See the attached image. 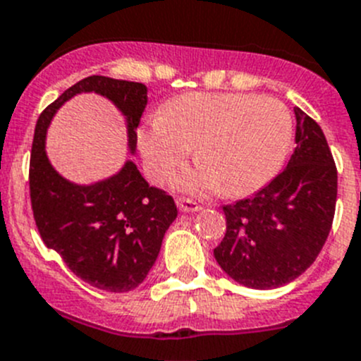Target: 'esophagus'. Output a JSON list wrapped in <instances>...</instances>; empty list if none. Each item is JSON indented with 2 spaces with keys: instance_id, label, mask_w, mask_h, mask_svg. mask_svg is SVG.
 I'll use <instances>...</instances> for the list:
<instances>
[{
  "instance_id": "obj_1",
  "label": "esophagus",
  "mask_w": 361,
  "mask_h": 361,
  "mask_svg": "<svg viewBox=\"0 0 361 361\" xmlns=\"http://www.w3.org/2000/svg\"><path fill=\"white\" fill-rule=\"evenodd\" d=\"M178 207H180L181 212H197L201 210V204L197 201L190 200V197H180L178 200Z\"/></svg>"
}]
</instances>
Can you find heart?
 Segmentation results:
<instances>
[{
    "instance_id": "1",
    "label": "heart",
    "mask_w": 361,
    "mask_h": 361,
    "mask_svg": "<svg viewBox=\"0 0 361 361\" xmlns=\"http://www.w3.org/2000/svg\"><path fill=\"white\" fill-rule=\"evenodd\" d=\"M294 123L281 101L251 94H185L169 101L139 137L157 180L187 164L197 146L201 164L180 178L194 192L224 190L242 196L264 187L281 167Z\"/></svg>"
}]
</instances>
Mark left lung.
<instances>
[{
	"mask_svg": "<svg viewBox=\"0 0 361 361\" xmlns=\"http://www.w3.org/2000/svg\"><path fill=\"white\" fill-rule=\"evenodd\" d=\"M287 167L247 200L222 207L226 233L214 249L237 283L271 290L294 281L319 257L335 217L336 167L321 126L295 109Z\"/></svg>",
	"mask_w": 361,
	"mask_h": 361,
	"instance_id": "1",
	"label": "left lung"
}]
</instances>
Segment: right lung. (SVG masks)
Segmentation results:
<instances>
[{
    "instance_id": "add662e5",
    "label": "right lung",
    "mask_w": 361,
    "mask_h": 361,
    "mask_svg": "<svg viewBox=\"0 0 361 361\" xmlns=\"http://www.w3.org/2000/svg\"><path fill=\"white\" fill-rule=\"evenodd\" d=\"M96 92L126 117L128 147L135 153L137 128L147 104L144 83L89 76L74 83L39 116L30 157V200L44 244L67 267L99 290L130 292L146 279L167 228L176 219L173 197L149 187L128 160L114 176L76 185L60 176L46 154V131L56 110L76 94Z\"/></svg>"
}]
</instances>
